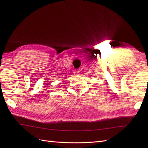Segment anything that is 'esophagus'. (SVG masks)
Instances as JSON below:
<instances>
[{"label":"esophagus","mask_w":148,"mask_h":148,"mask_svg":"<svg viewBox=\"0 0 148 148\" xmlns=\"http://www.w3.org/2000/svg\"><path fill=\"white\" fill-rule=\"evenodd\" d=\"M73 72L75 74H78L80 73V71L79 70H76H76H74Z\"/></svg>","instance_id":"34e87169"}]
</instances>
